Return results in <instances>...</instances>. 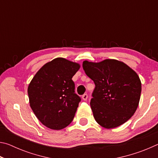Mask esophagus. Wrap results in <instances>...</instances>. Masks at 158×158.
Returning <instances> with one entry per match:
<instances>
[{
	"label": "esophagus",
	"mask_w": 158,
	"mask_h": 158,
	"mask_svg": "<svg viewBox=\"0 0 158 158\" xmlns=\"http://www.w3.org/2000/svg\"><path fill=\"white\" fill-rule=\"evenodd\" d=\"M82 99L84 100H86L88 99V95L86 94V93H85V94H84L82 95Z\"/></svg>",
	"instance_id": "esophagus-1"
}]
</instances>
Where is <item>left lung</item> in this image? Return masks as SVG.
I'll list each match as a JSON object with an SVG mask.
<instances>
[{"instance_id": "obj_1", "label": "left lung", "mask_w": 158, "mask_h": 158, "mask_svg": "<svg viewBox=\"0 0 158 158\" xmlns=\"http://www.w3.org/2000/svg\"><path fill=\"white\" fill-rule=\"evenodd\" d=\"M83 69L95 85L90 105L98 123L110 129L127 121L140 100L141 83L137 74L114 59L100 63L85 60Z\"/></svg>"}]
</instances>
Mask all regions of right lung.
<instances>
[{"label": "right lung", "mask_w": 158, "mask_h": 158, "mask_svg": "<svg viewBox=\"0 0 158 158\" xmlns=\"http://www.w3.org/2000/svg\"><path fill=\"white\" fill-rule=\"evenodd\" d=\"M79 68L78 63L55 58L40 69L28 85L32 110L50 129H63L73 121L81 98L72 79Z\"/></svg>", "instance_id": "1"}]
</instances>
